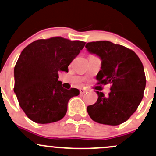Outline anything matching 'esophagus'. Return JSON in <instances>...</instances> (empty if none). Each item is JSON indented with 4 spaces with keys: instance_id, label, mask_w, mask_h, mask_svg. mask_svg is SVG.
I'll return each mask as SVG.
<instances>
[{
    "instance_id": "esophagus-1",
    "label": "esophagus",
    "mask_w": 156,
    "mask_h": 156,
    "mask_svg": "<svg viewBox=\"0 0 156 156\" xmlns=\"http://www.w3.org/2000/svg\"><path fill=\"white\" fill-rule=\"evenodd\" d=\"M85 93H86V90L83 89V88H81V89H80V93H81V95L84 94Z\"/></svg>"
}]
</instances>
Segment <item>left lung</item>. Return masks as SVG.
<instances>
[{
	"label": "left lung",
	"mask_w": 156,
	"mask_h": 156,
	"mask_svg": "<svg viewBox=\"0 0 156 156\" xmlns=\"http://www.w3.org/2000/svg\"><path fill=\"white\" fill-rule=\"evenodd\" d=\"M85 47L101 60L98 83L111 84L107 97L96 91L97 101L87 106L88 114L99 123L119 125L135 112L144 97L146 76L142 62L132 50L109 41L88 42Z\"/></svg>",
	"instance_id": "left-lung-1"
}]
</instances>
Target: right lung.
<instances>
[{"label":"right lung","mask_w":156,"mask_h":156,"mask_svg":"<svg viewBox=\"0 0 156 156\" xmlns=\"http://www.w3.org/2000/svg\"><path fill=\"white\" fill-rule=\"evenodd\" d=\"M85 43L56 37L38 39L24 48L14 68V92L29 119L45 124L66 115L69 101L79 90L64 89L58 73H68V66Z\"/></svg>","instance_id":"obj_1"}]
</instances>
